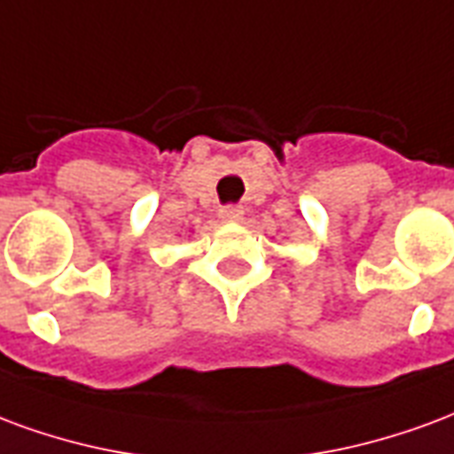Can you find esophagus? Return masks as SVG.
Here are the masks:
<instances>
[{"label": "esophagus", "instance_id": "esophagus-1", "mask_svg": "<svg viewBox=\"0 0 454 454\" xmlns=\"http://www.w3.org/2000/svg\"><path fill=\"white\" fill-rule=\"evenodd\" d=\"M220 217H223L224 223H239L241 217H244V210H241L239 205H227L220 210Z\"/></svg>", "mask_w": 454, "mask_h": 454}]
</instances>
